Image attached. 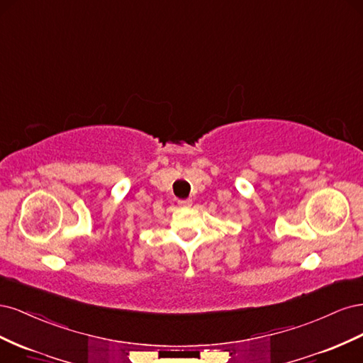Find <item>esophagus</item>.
<instances>
[{"instance_id":"1","label":"esophagus","mask_w":363,"mask_h":363,"mask_svg":"<svg viewBox=\"0 0 363 363\" xmlns=\"http://www.w3.org/2000/svg\"><path fill=\"white\" fill-rule=\"evenodd\" d=\"M179 206L180 207H191L192 206V200H182V201H179Z\"/></svg>"}]
</instances>
